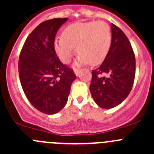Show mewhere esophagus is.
I'll list each match as a JSON object with an SVG mask.
<instances>
[{
	"label": "esophagus",
	"mask_w": 154,
	"mask_h": 154,
	"mask_svg": "<svg viewBox=\"0 0 154 154\" xmlns=\"http://www.w3.org/2000/svg\"><path fill=\"white\" fill-rule=\"evenodd\" d=\"M81 72V69H77V68H74V74H76L77 77H79Z\"/></svg>",
	"instance_id": "obj_1"
}]
</instances>
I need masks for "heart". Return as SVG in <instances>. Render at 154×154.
<instances>
[{
    "mask_svg": "<svg viewBox=\"0 0 154 154\" xmlns=\"http://www.w3.org/2000/svg\"><path fill=\"white\" fill-rule=\"evenodd\" d=\"M112 43L109 26L102 21L78 22L69 25L63 37L54 40V49L63 63H68L75 51L77 65L96 66L104 60Z\"/></svg>",
    "mask_w": 154,
    "mask_h": 154,
    "instance_id": "1",
    "label": "heart"
}]
</instances>
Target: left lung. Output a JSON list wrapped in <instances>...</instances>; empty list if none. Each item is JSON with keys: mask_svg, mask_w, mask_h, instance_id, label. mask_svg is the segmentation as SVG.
Returning a JSON list of instances; mask_svg holds the SVG:
<instances>
[{"mask_svg": "<svg viewBox=\"0 0 154 154\" xmlns=\"http://www.w3.org/2000/svg\"><path fill=\"white\" fill-rule=\"evenodd\" d=\"M111 29L109 51L103 63L92 71L89 87L94 102L104 109L113 108L125 100L136 73V58L128 38L114 24Z\"/></svg>", "mask_w": 154, "mask_h": 154, "instance_id": "left-lung-1", "label": "left lung"}]
</instances>
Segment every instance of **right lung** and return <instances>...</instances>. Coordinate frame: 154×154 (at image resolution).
I'll use <instances>...</instances> for the list:
<instances>
[{"label":"right lung","instance_id":"right-lung-1","mask_svg":"<svg viewBox=\"0 0 154 154\" xmlns=\"http://www.w3.org/2000/svg\"><path fill=\"white\" fill-rule=\"evenodd\" d=\"M67 18L43 21L26 39L19 56L18 73L23 91L31 104L47 115L66 104L76 75L61 63L54 49L56 34Z\"/></svg>","mask_w":154,"mask_h":154}]
</instances>
